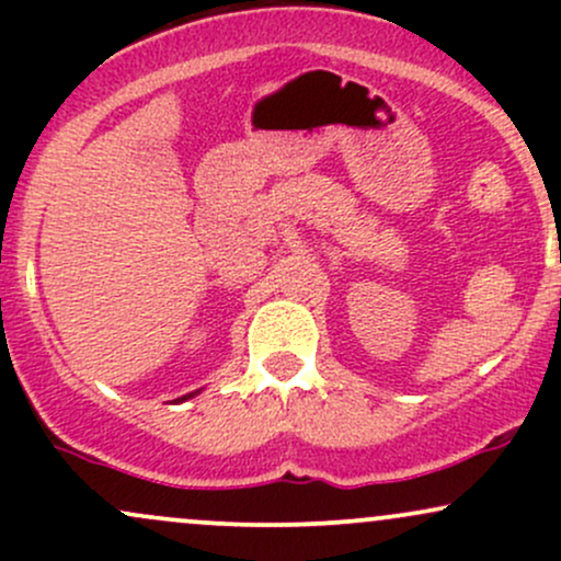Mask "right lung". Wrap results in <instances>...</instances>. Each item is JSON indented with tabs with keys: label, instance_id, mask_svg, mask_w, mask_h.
<instances>
[{
	"label": "right lung",
	"instance_id": "obj_1",
	"mask_svg": "<svg viewBox=\"0 0 561 561\" xmlns=\"http://www.w3.org/2000/svg\"><path fill=\"white\" fill-rule=\"evenodd\" d=\"M192 396H195V392H190V396H184V398H192Z\"/></svg>",
	"mask_w": 561,
	"mask_h": 561
}]
</instances>
